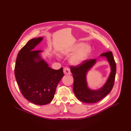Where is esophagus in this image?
<instances>
[{
  "label": "esophagus",
  "mask_w": 131,
  "mask_h": 131,
  "mask_svg": "<svg viewBox=\"0 0 131 131\" xmlns=\"http://www.w3.org/2000/svg\"><path fill=\"white\" fill-rule=\"evenodd\" d=\"M64 73L65 74H71V71L69 67L67 66L64 67Z\"/></svg>",
  "instance_id": "34e87169"
}]
</instances>
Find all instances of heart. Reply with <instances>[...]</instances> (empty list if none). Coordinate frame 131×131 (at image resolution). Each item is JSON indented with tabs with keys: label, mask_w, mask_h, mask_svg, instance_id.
I'll use <instances>...</instances> for the list:
<instances>
[{
	"label": "heart",
	"mask_w": 131,
	"mask_h": 131,
	"mask_svg": "<svg viewBox=\"0 0 131 131\" xmlns=\"http://www.w3.org/2000/svg\"><path fill=\"white\" fill-rule=\"evenodd\" d=\"M82 46H83V45L81 43L78 44L76 46H75L72 49L71 52L73 53L77 52L81 48ZM90 51V47L88 46V45L84 46L83 47H82L81 49L76 54H75L74 56H73L71 58V63L74 64H80L86 58Z\"/></svg>",
	"instance_id": "1"
}]
</instances>
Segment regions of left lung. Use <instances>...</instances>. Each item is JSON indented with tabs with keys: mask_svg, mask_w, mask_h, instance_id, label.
<instances>
[{
	"mask_svg": "<svg viewBox=\"0 0 131 131\" xmlns=\"http://www.w3.org/2000/svg\"><path fill=\"white\" fill-rule=\"evenodd\" d=\"M100 56L107 57L111 65L112 71L106 84L98 90H91L86 84V75L95 63L96 60L93 59H86L78 65L71 66V71L74 79L73 91L80 101L86 103L97 102L109 94L113 88L116 72V65L112 51L106 52L100 54Z\"/></svg>",
	"mask_w": 131,
	"mask_h": 131,
	"instance_id": "1",
	"label": "left lung"
}]
</instances>
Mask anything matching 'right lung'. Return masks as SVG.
<instances>
[{"label":"right lung","mask_w":131,"mask_h":131,"mask_svg":"<svg viewBox=\"0 0 131 131\" xmlns=\"http://www.w3.org/2000/svg\"><path fill=\"white\" fill-rule=\"evenodd\" d=\"M42 40L34 38L20 50L15 66V76L20 91L27 100L38 105L49 104L53 99L56 87L64 77L63 67L56 70L42 60L41 50L33 49Z\"/></svg>","instance_id":"add662e5"}]
</instances>
